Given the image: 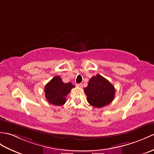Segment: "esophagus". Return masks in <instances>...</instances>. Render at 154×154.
Here are the masks:
<instances>
[{
	"mask_svg": "<svg viewBox=\"0 0 154 154\" xmlns=\"http://www.w3.org/2000/svg\"><path fill=\"white\" fill-rule=\"evenodd\" d=\"M76 85L77 86V87H80V88H82V87H83V85H82L81 83H79V84H77Z\"/></svg>",
	"mask_w": 154,
	"mask_h": 154,
	"instance_id": "obj_1",
	"label": "esophagus"
}]
</instances>
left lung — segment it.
<instances>
[{"mask_svg": "<svg viewBox=\"0 0 154 154\" xmlns=\"http://www.w3.org/2000/svg\"><path fill=\"white\" fill-rule=\"evenodd\" d=\"M84 91L87 101L94 108H102L108 105L115 97L116 90L113 85L100 75L91 78Z\"/></svg>", "mask_w": 154, "mask_h": 154, "instance_id": "8db88e82", "label": "left lung"}]
</instances>
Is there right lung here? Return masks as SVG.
Masks as SVG:
<instances>
[{
  "instance_id": "add662e5",
  "label": "right lung",
  "mask_w": 154,
  "mask_h": 154,
  "mask_svg": "<svg viewBox=\"0 0 154 154\" xmlns=\"http://www.w3.org/2000/svg\"><path fill=\"white\" fill-rule=\"evenodd\" d=\"M73 87L72 83H64L60 76H56L46 85L45 97L51 104L62 106L66 102V96Z\"/></svg>"
}]
</instances>
